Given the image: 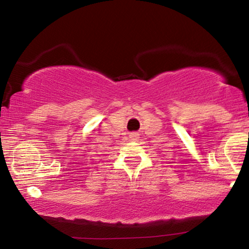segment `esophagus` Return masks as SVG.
<instances>
[{
	"label": "esophagus",
	"instance_id": "esophagus-1",
	"mask_svg": "<svg viewBox=\"0 0 249 249\" xmlns=\"http://www.w3.org/2000/svg\"><path fill=\"white\" fill-rule=\"evenodd\" d=\"M129 138H130L131 141L137 142L139 139V134H138V132H131V134L129 135Z\"/></svg>",
	"mask_w": 249,
	"mask_h": 249
}]
</instances>
